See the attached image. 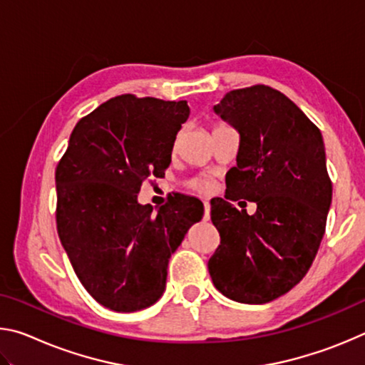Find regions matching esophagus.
Masks as SVG:
<instances>
[{"label": "esophagus", "mask_w": 365, "mask_h": 365, "mask_svg": "<svg viewBox=\"0 0 365 365\" xmlns=\"http://www.w3.org/2000/svg\"><path fill=\"white\" fill-rule=\"evenodd\" d=\"M209 212H211V205H209V201H205V217L202 219L209 220V217H211V214Z\"/></svg>", "instance_id": "1"}]
</instances>
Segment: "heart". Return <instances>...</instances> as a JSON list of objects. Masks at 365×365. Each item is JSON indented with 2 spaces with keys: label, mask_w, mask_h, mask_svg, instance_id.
Masks as SVG:
<instances>
[{
  "label": "heart",
  "mask_w": 365,
  "mask_h": 365,
  "mask_svg": "<svg viewBox=\"0 0 365 365\" xmlns=\"http://www.w3.org/2000/svg\"><path fill=\"white\" fill-rule=\"evenodd\" d=\"M193 187L202 195H211L214 191V183L207 178H196V180H193Z\"/></svg>",
  "instance_id": "obj_1"
}]
</instances>
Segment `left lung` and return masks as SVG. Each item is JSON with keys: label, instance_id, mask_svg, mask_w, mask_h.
Here are the masks:
<instances>
[{"label": "left lung", "instance_id": "1", "mask_svg": "<svg viewBox=\"0 0 365 365\" xmlns=\"http://www.w3.org/2000/svg\"><path fill=\"white\" fill-rule=\"evenodd\" d=\"M214 110L240 132L225 197L255 200L248 216L211 200L220 245L207 262L214 287L233 301L264 304L302 280L322 242L331 202L322 133L279 90H232Z\"/></svg>", "mask_w": 365, "mask_h": 365}]
</instances>
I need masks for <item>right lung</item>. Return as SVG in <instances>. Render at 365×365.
<instances>
[{
    "label": "right lung",
    "instance_id": "add662e5",
    "mask_svg": "<svg viewBox=\"0 0 365 365\" xmlns=\"http://www.w3.org/2000/svg\"><path fill=\"white\" fill-rule=\"evenodd\" d=\"M187 101L120 95L73 127L56 168V225L78 280L101 306L133 312L164 293L168 264L205 212L177 195L153 214L137 195L169 168Z\"/></svg>",
    "mask_w": 365,
    "mask_h": 365
}]
</instances>
